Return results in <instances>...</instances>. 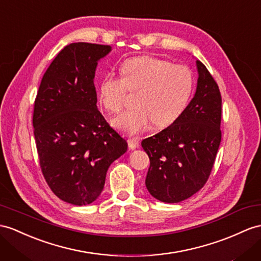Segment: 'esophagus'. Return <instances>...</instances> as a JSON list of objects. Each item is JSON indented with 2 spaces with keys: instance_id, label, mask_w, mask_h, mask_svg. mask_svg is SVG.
Listing matches in <instances>:
<instances>
[{
  "instance_id": "esophagus-1",
  "label": "esophagus",
  "mask_w": 261,
  "mask_h": 261,
  "mask_svg": "<svg viewBox=\"0 0 261 261\" xmlns=\"http://www.w3.org/2000/svg\"><path fill=\"white\" fill-rule=\"evenodd\" d=\"M128 143H129V148H130L131 150H135V149L139 148V140L136 139V138L129 139V140H128Z\"/></svg>"
}]
</instances>
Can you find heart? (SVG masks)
Instances as JSON below:
<instances>
[{"label":"heart","instance_id":"b5f03b06","mask_svg":"<svg viewBox=\"0 0 261 261\" xmlns=\"http://www.w3.org/2000/svg\"><path fill=\"white\" fill-rule=\"evenodd\" d=\"M120 72L121 77L107 73L100 83L98 97L107 111L118 115L126 102L128 91L138 92V108L113 120L116 128L129 136L140 135L153 122L160 128L174 123L183 115L194 89V76L188 66L158 57L125 59Z\"/></svg>","mask_w":261,"mask_h":261}]
</instances>
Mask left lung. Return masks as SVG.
Listing matches in <instances>:
<instances>
[{
	"label": "left lung",
	"mask_w": 261,
	"mask_h": 261,
	"mask_svg": "<svg viewBox=\"0 0 261 261\" xmlns=\"http://www.w3.org/2000/svg\"><path fill=\"white\" fill-rule=\"evenodd\" d=\"M195 96L174 123L142 141L150 168L145 185L164 203H178L206 184L222 140V96L205 65L196 61Z\"/></svg>",
	"instance_id": "left-lung-1"
}]
</instances>
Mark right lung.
Masks as SVG:
<instances>
[{
	"instance_id": "obj_1",
	"label": "right lung",
	"mask_w": 261,
	"mask_h": 261,
	"mask_svg": "<svg viewBox=\"0 0 261 261\" xmlns=\"http://www.w3.org/2000/svg\"><path fill=\"white\" fill-rule=\"evenodd\" d=\"M108 45L65 46L45 71L33 126L42 173L53 193L72 205H88L101 193L110 164L128 149L97 109L93 78Z\"/></svg>"
}]
</instances>
